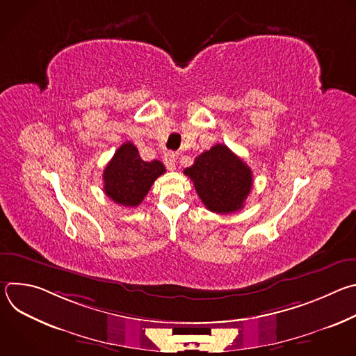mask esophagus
<instances>
[{"label":"esophagus","instance_id":"esophagus-1","mask_svg":"<svg viewBox=\"0 0 356 356\" xmlns=\"http://www.w3.org/2000/svg\"><path fill=\"white\" fill-rule=\"evenodd\" d=\"M176 155L172 154V152H168V154L163 156V163L168 170H175L176 169Z\"/></svg>","mask_w":356,"mask_h":356}]
</instances>
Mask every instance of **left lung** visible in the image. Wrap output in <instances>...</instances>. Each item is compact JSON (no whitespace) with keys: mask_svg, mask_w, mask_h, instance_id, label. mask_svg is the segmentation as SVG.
I'll return each mask as SVG.
<instances>
[{"mask_svg":"<svg viewBox=\"0 0 356 356\" xmlns=\"http://www.w3.org/2000/svg\"><path fill=\"white\" fill-rule=\"evenodd\" d=\"M210 211L229 214L241 210L252 188V170L234 152L217 143L184 170Z\"/></svg>","mask_w":356,"mask_h":356,"instance_id":"8db88e82","label":"left lung"}]
</instances>
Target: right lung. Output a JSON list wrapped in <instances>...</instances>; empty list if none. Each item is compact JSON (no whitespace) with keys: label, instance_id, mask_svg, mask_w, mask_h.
<instances>
[{"label":"right lung","instance_id":"right-lung-1","mask_svg":"<svg viewBox=\"0 0 356 356\" xmlns=\"http://www.w3.org/2000/svg\"><path fill=\"white\" fill-rule=\"evenodd\" d=\"M165 172L161 161H142L136 146L125 142L104 169V191L117 204L138 207L152 184Z\"/></svg>","mask_w":356,"mask_h":356}]
</instances>
